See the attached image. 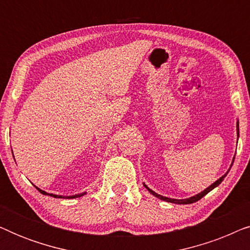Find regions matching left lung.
<instances>
[{"label":"left lung","instance_id":"8db88e82","mask_svg":"<svg viewBox=\"0 0 250 250\" xmlns=\"http://www.w3.org/2000/svg\"><path fill=\"white\" fill-rule=\"evenodd\" d=\"M237 136H238V139H239V121H238V119H237ZM238 139H237V143H238ZM234 157H235V155L233 156V159H232V163H231L230 167H229V169L227 170V173L223 174V175H222V176L220 177V179L215 181L214 183H211L210 186L208 187V188H206V189H205L204 191H201V192L197 193V194H194V196H192V197H190V198H187V199H174V198L164 197V196H162V194H158V193H156L155 191H152L151 189H150V188H149L148 186H146V183H143V186H145V187L146 188V190H148L149 192L152 194V196H155L156 198H158V199H160V200L167 201V203H172V204H179V205H188V204H193V203H196V201L200 200L201 198L206 196V194H207L208 192H210V191L213 190V189H215V188L220 186V184L222 183V181L224 180V177L228 175V173H229V172H230L231 167H232V165H233V162H234Z\"/></svg>","mask_w":250,"mask_h":250}]
</instances>
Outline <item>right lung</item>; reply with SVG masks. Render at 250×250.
Returning <instances> with one entry per match:
<instances>
[{
  "label": "right lung",
  "instance_id": "1",
  "mask_svg": "<svg viewBox=\"0 0 250 250\" xmlns=\"http://www.w3.org/2000/svg\"><path fill=\"white\" fill-rule=\"evenodd\" d=\"M13 153V152H12ZM36 188L37 190L40 191L41 193L44 194V196H50V197H53V198H59V199H74V198H80V197H83L84 194H86V192H82V193H77V194H73V196H60V194H54V193H49L46 192V191H44L42 189H40V188H37L36 186H34Z\"/></svg>",
  "mask_w": 250,
  "mask_h": 250
}]
</instances>
